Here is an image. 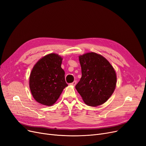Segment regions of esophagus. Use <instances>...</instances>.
<instances>
[{"mask_svg": "<svg viewBox=\"0 0 146 146\" xmlns=\"http://www.w3.org/2000/svg\"><path fill=\"white\" fill-rule=\"evenodd\" d=\"M76 84V80L74 81V82H72V83L70 84V85H72V86H75Z\"/></svg>", "mask_w": 146, "mask_h": 146, "instance_id": "1", "label": "esophagus"}]
</instances>
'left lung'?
<instances>
[{"instance_id": "left-lung-1", "label": "left lung", "mask_w": 146, "mask_h": 146, "mask_svg": "<svg viewBox=\"0 0 146 146\" xmlns=\"http://www.w3.org/2000/svg\"><path fill=\"white\" fill-rule=\"evenodd\" d=\"M79 58L82 78L76 89L86 104H103L111 97L116 88L115 70L102 55L95 52L86 53Z\"/></svg>"}]
</instances>
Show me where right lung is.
I'll list each match as a JSON object with an SVG mask.
<instances>
[{"label": "right lung", "instance_id": "add662e5", "mask_svg": "<svg viewBox=\"0 0 146 146\" xmlns=\"http://www.w3.org/2000/svg\"><path fill=\"white\" fill-rule=\"evenodd\" d=\"M62 58L50 54L38 61L30 73L29 85L36 101L43 105L52 106L58 100L63 89L68 86L65 72L61 68Z\"/></svg>", "mask_w": 146, "mask_h": 146}]
</instances>
